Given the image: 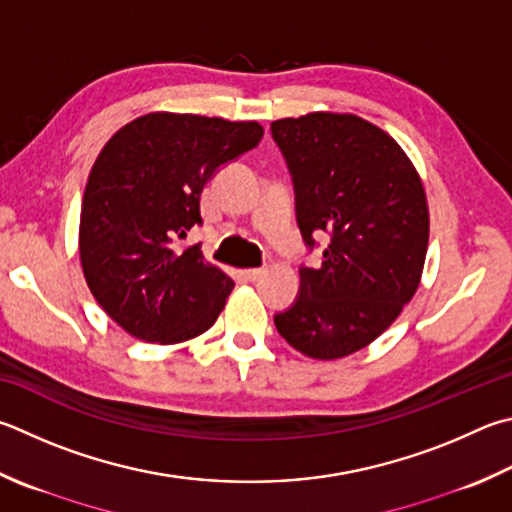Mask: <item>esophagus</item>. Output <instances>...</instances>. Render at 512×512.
Returning <instances> with one entry per match:
<instances>
[{"mask_svg":"<svg viewBox=\"0 0 512 512\" xmlns=\"http://www.w3.org/2000/svg\"><path fill=\"white\" fill-rule=\"evenodd\" d=\"M241 275H244L248 282H255L264 275V268H246V271H241Z\"/></svg>","mask_w":512,"mask_h":512,"instance_id":"esophagus-1","label":"esophagus"}]
</instances>
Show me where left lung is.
<instances>
[{
  "label": "left lung",
  "instance_id": "obj_1",
  "mask_svg": "<svg viewBox=\"0 0 512 512\" xmlns=\"http://www.w3.org/2000/svg\"><path fill=\"white\" fill-rule=\"evenodd\" d=\"M309 250L329 235L322 266H300V291L275 327L304 356L333 360L367 347L421 282L430 217L423 183L392 136L353 114L271 123Z\"/></svg>",
  "mask_w": 512,
  "mask_h": 512
}]
</instances>
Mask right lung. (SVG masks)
<instances>
[{
	"label": "right lung",
	"instance_id": "obj_1",
	"mask_svg": "<svg viewBox=\"0 0 512 512\" xmlns=\"http://www.w3.org/2000/svg\"><path fill=\"white\" fill-rule=\"evenodd\" d=\"M255 120L147 114L109 138L80 212V262L98 304L127 333L176 345L208 331L235 282L179 248L201 226V192L219 167L259 145Z\"/></svg>",
	"mask_w": 512,
	"mask_h": 512
}]
</instances>
